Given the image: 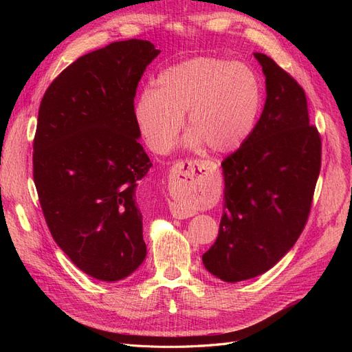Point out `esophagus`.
<instances>
[{"instance_id": "esophagus-1", "label": "esophagus", "mask_w": 352, "mask_h": 352, "mask_svg": "<svg viewBox=\"0 0 352 352\" xmlns=\"http://www.w3.org/2000/svg\"><path fill=\"white\" fill-rule=\"evenodd\" d=\"M204 168V163L201 162H180L176 164L173 175H172V182L173 189L176 192H185L189 189H195V185L198 182V170ZM172 212L176 219H188L195 214V211L189 207H185L182 204H172Z\"/></svg>"}]
</instances>
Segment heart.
Returning <instances> with one entry per match:
<instances>
[{
	"label": "heart",
	"instance_id": "obj_1",
	"mask_svg": "<svg viewBox=\"0 0 352 352\" xmlns=\"http://www.w3.org/2000/svg\"><path fill=\"white\" fill-rule=\"evenodd\" d=\"M261 109V87L241 63L197 57L164 69L155 89L135 104V120L146 145L157 154L172 148L186 113L184 146L230 154L251 136Z\"/></svg>",
	"mask_w": 352,
	"mask_h": 352
}]
</instances>
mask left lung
<instances>
[{
	"mask_svg": "<svg viewBox=\"0 0 352 352\" xmlns=\"http://www.w3.org/2000/svg\"><path fill=\"white\" fill-rule=\"evenodd\" d=\"M265 102L251 136L221 163L225 190L219 236L206 269L236 283L270 270L300 238L322 163L304 89L261 52Z\"/></svg>",
	"mask_w": 352,
	"mask_h": 352,
	"instance_id": "obj_1",
	"label": "left lung"
}]
</instances>
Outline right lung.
<instances>
[{
  "label": "right lung",
  "mask_w": 352,
  "mask_h": 352,
  "mask_svg": "<svg viewBox=\"0 0 352 352\" xmlns=\"http://www.w3.org/2000/svg\"><path fill=\"white\" fill-rule=\"evenodd\" d=\"M150 41H119L63 70L41 101L34 180L56 243L102 282L131 276L146 257L138 182L153 163L140 144L133 98L160 54Z\"/></svg>",
  "instance_id": "add662e5"
}]
</instances>
